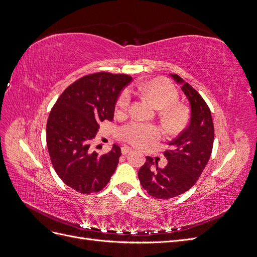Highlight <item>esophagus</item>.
<instances>
[{
  "instance_id": "esophagus-1",
  "label": "esophagus",
  "mask_w": 257,
  "mask_h": 257,
  "mask_svg": "<svg viewBox=\"0 0 257 257\" xmlns=\"http://www.w3.org/2000/svg\"><path fill=\"white\" fill-rule=\"evenodd\" d=\"M121 152H122V154H127V153H130V152H132V149L130 147H126V146H123L122 148H121Z\"/></svg>"
}]
</instances>
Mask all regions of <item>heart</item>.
Segmentation results:
<instances>
[{"label":"heart","instance_id":"heart-1","mask_svg":"<svg viewBox=\"0 0 257 257\" xmlns=\"http://www.w3.org/2000/svg\"><path fill=\"white\" fill-rule=\"evenodd\" d=\"M138 91L153 100L158 108H162L161 116L169 128H179L185 121V111L176 105L179 100V91L167 80L157 79L149 82L138 83ZM132 94L128 89L123 90L116 102V111L125 113L130 109ZM161 130L150 123L133 121L123 125L118 136L121 141L136 148H147L161 138Z\"/></svg>","mask_w":257,"mask_h":257}]
</instances>
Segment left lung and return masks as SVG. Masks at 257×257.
I'll return each mask as SVG.
<instances>
[{
	"instance_id": "left-lung-1",
	"label": "left lung",
	"mask_w": 257,
	"mask_h": 257,
	"mask_svg": "<svg viewBox=\"0 0 257 257\" xmlns=\"http://www.w3.org/2000/svg\"><path fill=\"white\" fill-rule=\"evenodd\" d=\"M182 83L181 89L191 104L190 122L164 151L168 163L164 168L154 167L153 159L147 157L138 172L143 188L150 196L168 199L189 191L196 183L212 152L214 126L210 108L205 99L180 76L173 75Z\"/></svg>"
}]
</instances>
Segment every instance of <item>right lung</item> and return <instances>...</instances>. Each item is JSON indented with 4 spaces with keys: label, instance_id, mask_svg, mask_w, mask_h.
I'll use <instances>...</instances> for the list:
<instances>
[{
    "label": "right lung",
    "instance_id": "right-lung-1",
    "mask_svg": "<svg viewBox=\"0 0 257 257\" xmlns=\"http://www.w3.org/2000/svg\"><path fill=\"white\" fill-rule=\"evenodd\" d=\"M131 81L126 74L85 75L68 85L52 107L46 127L50 161L61 180L77 192L102 191L118 166L119 146L98 154L90 143L99 123L113 119L116 98Z\"/></svg>",
    "mask_w": 257,
    "mask_h": 257
}]
</instances>
